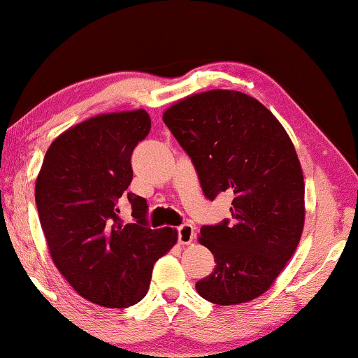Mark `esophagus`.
Returning <instances> with one entry per match:
<instances>
[{
    "label": "esophagus",
    "mask_w": 358,
    "mask_h": 358,
    "mask_svg": "<svg viewBox=\"0 0 358 358\" xmlns=\"http://www.w3.org/2000/svg\"><path fill=\"white\" fill-rule=\"evenodd\" d=\"M195 239V227L190 224V222H185V224L178 227V241L182 245H187L192 241Z\"/></svg>",
    "instance_id": "1"
}]
</instances>
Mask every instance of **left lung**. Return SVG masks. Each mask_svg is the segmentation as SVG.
Returning a JSON list of instances; mask_svg holds the SVG:
<instances>
[{
    "instance_id": "obj_1",
    "label": "left lung",
    "mask_w": 358,
    "mask_h": 358,
    "mask_svg": "<svg viewBox=\"0 0 358 358\" xmlns=\"http://www.w3.org/2000/svg\"><path fill=\"white\" fill-rule=\"evenodd\" d=\"M205 196L232 192L231 217L201 226L215 271L195 284L208 302L257 299L294 255L303 229V174L291 138L260 101L234 90L180 100L163 115Z\"/></svg>"
}]
</instances>
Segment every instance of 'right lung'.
I'll return each instance as SVG.
<instances>
[{
    "instance_id": "right-lung-1",
    "label": "right lung",
    "mask_w": 358,
    "mask_h": 358,
    "mask_svg": "<svg viewBox=\"0 0 358 358\" xmlns=\"http://www.w3.org/2000/svg\"><path fill=\"white\" fill-rule=\"evenodd\" d=\"M150 127L143 110L87 119L50 145L35 184L56 268L77 294L108 308L141 302L155 262L178 241L171 227L152 229L147 200L127 192L132 152ZM122 198L133 206L127 225L118 216Z\"/></svg>"
}]
</instances>
